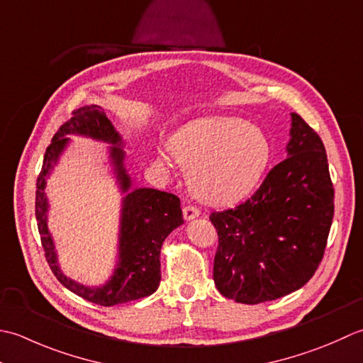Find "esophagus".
<instances>
[{
    "label": "esophagus",
    "instance_id": "34e87169",
    "mask_svg": "<svg viewBox=\"0 0 363 363\" xmlns=\"http://www.w3.org/2000/svg\"><path fill=\"white\" fill-rule=\"evenodd\" d=\"M199 214H201V211H199V208H196V206H192V205H186L183 208V218L186 220H192V219L199 218Z\"/></svg>",
    "mask_w": 363,
    "mask_h": 363
}]
</instances>
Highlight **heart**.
I'll return each instance as SVG.
<instances>
[{
    "instance_id": "b5f03b06",
    "label": "heart",
    "mask_w": 363,
    "mask_h": 363,
    "mask_svg": "<svg viewBox=\"0 0 363 363\" xmlns=\"http://www.w3.org/2000/svg\"><path fill=\"white\" fill-rule=\"evenodd\" d=\"M174 158L189 171L191 191L202 202L230 205L247 197L268 169L272 145L266 133L241 117H205L184 125L171 138ZM169 166L171 153H157Z\"/></svg>"
}]
</instances>
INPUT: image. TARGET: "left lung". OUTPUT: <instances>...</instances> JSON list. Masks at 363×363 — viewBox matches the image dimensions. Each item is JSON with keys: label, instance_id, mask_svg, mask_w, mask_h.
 Listing matches in <instances>:
<instances>
[{"label": "left lung", "instance_id": "1", "mask_svg": "<svg viewBox=\"0 0 363 363\" xmlns=\"http://www.w3.org/2000/svg\"><path fill=\"white\" fill-rule=\"evenodd\" d=\"M332 218L334 186L323 140L291 113L286 160L246 202L211 213L219 236L214 285L241 304L299 290L323 260Z\"/></svg>", "mask_w": 363, "mask_h": 363}]
</instances>
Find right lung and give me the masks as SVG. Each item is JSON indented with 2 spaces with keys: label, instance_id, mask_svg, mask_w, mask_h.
Masks as SVG:
<instances>
[{
  "label": "right lung",
  "instance_id": "add662e5",
  "mask_svg": "<svg viewBox=\"0 0 363 363\" xmlns=\"http://www.w3.org/2000/svg\"><path fill=\"white\" fill-rule=\"evenodd\" d=\"M69 135H84L106 142L110 164L123 194L120 244L113 276L103 286L89 287L65 277L57 262L52 237L48 228L49 204L46 197L48 177L69 143ZM125 143L121 133L97 105L73 111L47 147L42 171L35 183V219L42 247L56 279L67 290L99 306H117L147 298L158 290L161 280L160 254L169 233L183 224L180 199L153 188H131V177L125 167Z\"/></svg>",
  "mask_w": 363,
  "mask_h": 363
}]
</instances>
